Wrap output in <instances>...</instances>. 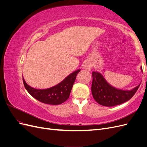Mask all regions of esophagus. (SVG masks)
I'll return each mask as SVG.
<instances>
[{"label":"esophagus","instance_id":"esophagus-1","mask_svg":"<svg viewBox=\"0 0 147 147\" xmlns=\"http://www.w3.org/2000/svg\"><path fill=\"white\" fill-rule=\"evenodd\" d=\"M83 67H84V69H85L86 70H90L92 68V64H91L90 62L86 61L84 63L83 65Z\"/></svg>","mask_w":147,"mask_h":147}]
</instances>
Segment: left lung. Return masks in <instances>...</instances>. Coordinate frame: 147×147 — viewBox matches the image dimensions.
<instances>
[{
    "label": "left lung",
    "instance_id": "1",
    "mask_svg": "<svg viewBox=\"0 0 147 147\" xmlns=\"http://www.w3.org/2000/svg\"><path fill=\"white\" fill-rule=\"evenodd\" d=\"M92 96L97 103L106 107L118 105L131 99L140 84L131 91H124L110 85L99 72H92Z\"/></svg>",
    "mask_w": 147,
    "mask_h": 147
}]
</instances>
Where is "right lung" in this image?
I'll list each match as a JSON object with an SVG mask.
<instances>
[{"label": "right lung", "mask_w": 147, "mask_h": 147, "mask_svg": "<svg viewBox=\"0 0 147 147\" xmlns=\"http://www.w3.org/2000/svg\"><path fill=\"white\" fill-rule=\"evenodd\" d=\"M80 71L78 70L68 75L63 81L57 85L45 90H38L30 87L23 78L25 88L35 99L44 104L59 105L69 99L77 75Z\"/></svg>", "instance_id": "right-lung-1"}]
</instances>
